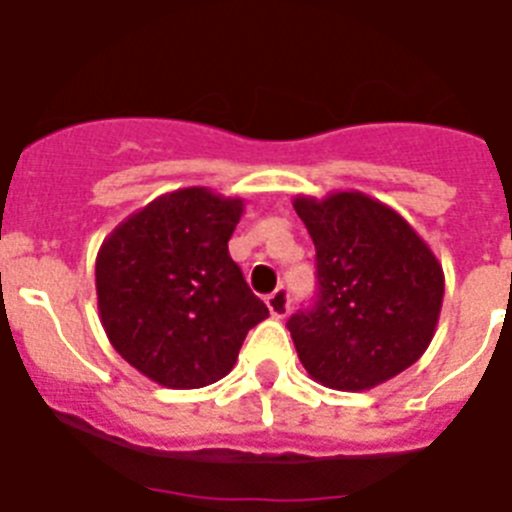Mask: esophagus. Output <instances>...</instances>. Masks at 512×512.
<instances>
[{"mask_svg":"<svg viewBox=\"0 0 512 512\" xmlns=\"http://www.w3.org/2000/svg\"><path fill=\"white\" fill-rule=\"evenodd\" d=\"M265 305H268V311H271L273 319H284L289 313V292L284 287H279L276 292L265 297Z\"/></svg>","mask_w":512,"mask_h":512,"instance_id":"34e87169","label":"esophagus"}]
</instances>
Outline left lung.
<instances>
[{"label": "left lung", "mask_w": 512, "mask_h": 512, "mask_svg": "<svg viewBox=\"0 0 512 512\" xmlns=\"http://www.w3.org/2000/svg\"><path fill=\"white\" fill-rule=\"evenodd\" d=\"M316 244L319 292L287 321L313 380L369 390L417 361L436 335L444 271L396 209L358 191L297 196Z\"/></svg>", "instance_id": "1"}]
</instances>
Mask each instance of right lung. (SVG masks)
Wrapping results in <instances>:
<instances>
[{"label":"right lung","mask_w":512,"mask_h":512,"mask_svg":"<svg viewBox=\"0 0 512 512\" xmlns=\"http://www.w3.org/2000/svg\"><path fill=\"white\" fill-rule=\"evenodd\" d=\"M241 199L209 188L164 193L103 241L98 311L116 353L164 388H204L231 372L268 308L228 255Z\"/></svg>","instance_id":"right-lung-1"}]
</instances>
